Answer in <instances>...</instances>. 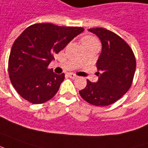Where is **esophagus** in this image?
<instances>
[{"instance_id": "obj_1", "label": "esophagus", "mask_w": 148, "mask_h": 148, "mask_svg": "<svg viewBox=\"0 0 148 148\" xmlns=\"http://www.w3.org/2000/svg\"><path fill=\"white\" fill-rule=\"evenodd\" d=\"M68 76H69L70 78H73V79L78 78V76H77V75H75V74H72V73H70V74H68Z\"/></svg>"}]
</instances>
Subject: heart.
Wrapping results in <instances>:
<instances>
[{
  "label": "heart",
  "instance_id": "1",
  "mask_svg": "<svg viewBox=\"0 0 148 148\" xmlns=\"http://www.w3.org/2000/svg\"><path fill=\"white\" fill-rule=\"evenodd\" d=\"M82 44H95V45H98V41L97 40L92 37V36H86L84 37L82 40Z\"/></svg>",
  "mask_w": 148,
  "mask_h": 148
}]
</instances>
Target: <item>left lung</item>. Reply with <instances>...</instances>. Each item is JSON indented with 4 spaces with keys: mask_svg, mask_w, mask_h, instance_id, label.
Wrapping results in <instances>:
<instances>
[{
    "mask_svg": "<svg viewBox=\"0 0 148 148\" xmlns=\"http://www.w3.org/2000/svg\"><path fill=\"white\" fill-rule=\"evenodd\" d=\"M102 43V52L96 62L99 79L87 80L79 91L82 99L95 106H107L121 98L131 87L136 60L130 45L114 32L100 27L91 28Z\"/></svg>",
    "mask_w": 148,
    "mask_h": 148,
    "instance_id": "8db88e82",
    "label": "left lung"
}]
</instances>
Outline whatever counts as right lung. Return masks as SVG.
<instances>
[{
  "mask_svg": "<svg viewBox=\"0 0 148 148\" xmlns=\"http://www.w3.org/2000/svg\"><path fill=\"white\" fill-rule=\"evenodd\" d=\"M84 31L78 27L36 23L16 39L9 57V76L15 90L32 103H43L57 94L65 78L48 68L55 53Z\"/></svg>",
  "mask_w": 148,
  "mask_h": 148,
  "instance_id": "right-lung-1",
  "label": "right lung"
}]
</instances>
